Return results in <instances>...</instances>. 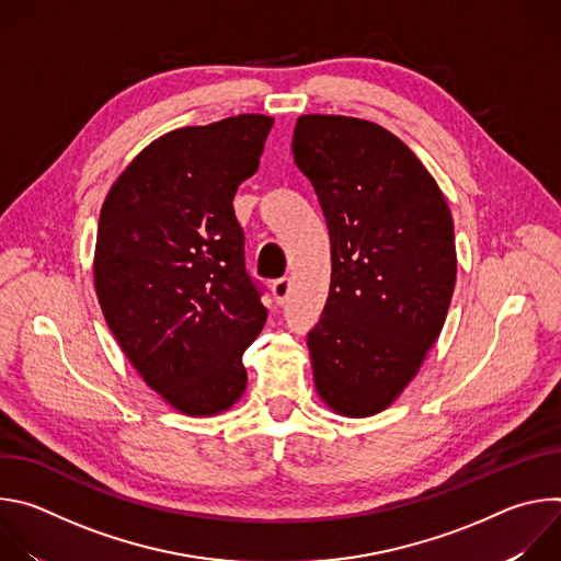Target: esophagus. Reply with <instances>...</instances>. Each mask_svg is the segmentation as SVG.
I'll return each mask as SVG.
<instances>
[{
	"label": "esophagus",
	"mask_w": 561,
	"mask_h": 561,
	"mask_svg": "<svg viewBox=\"0 0 561 561\" xmlns=\"http://www.w3.org/2000/svg\"><path fill=\"white\" fill-rule=\"evenodd\" d=\"M271 290H273V297H275L277 304H286V299H288V295H290V279H288V277L275 279L273 286H271Z\"/></svg>",
	"instance_id": "esophagus-1"
}]
</instances>
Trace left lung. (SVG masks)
<instances>
[{
	"instance_id": "obj_1",
	"label": "left lung",
	"mask_w": 561,
	"mask_h": 561,
	"mask_svg": "<svg viewBox=\"0 0 561 561\" xmlns=\"http://www.w3.org/2000/svg\"><path fill=\"white\" fill-rule=\"evenodd\" d=\"M293 154L331 234V290L308 333L314 388L335 413L368 417L402 394L442 333L453 217L415 152L379 124L301 115Z\"/></svg>"
}]
</instances>
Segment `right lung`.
I'll return each mask as SVG.
<instances>
[{"mask_svg":"<svg viewBox=\"0 0 561 561\" xmlns=\"http://www.w3.org/2000/svg\"><path fill=\"white\" fill-rule=\"evenodd\" d=\"M273 117L237 115L146 146L100 213L95 290L124 355L180 413L228 411L266 322L232 197L260 169Z\"/></svg>","mask_w":561,"mask_h":561,"instance_id":"add662e5","label":"right lung"}]
</instances>
